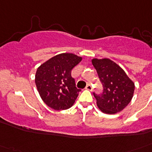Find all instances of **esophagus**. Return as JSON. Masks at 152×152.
I'll return each mask as SVG.
<instances>
[{"instance_id":"esophagus-1","label":"esophagus","mask_w":152,"mask_h":152,"mask_svg":"<svg viewBox=\"0 0 152 152\" xmlns=\"http://www.w3.org/2000/svg\"><path fill=\"white\" fill-rule=\"evenodd\" d=\"M85 88L88 91H92V86L91 85V84H88V85L86 86Z\"/></svg>"}]
</instances>
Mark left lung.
<instances>
[{
    "instance_id": "obj_1",
    "label": "left lung",
    "mask_w": 152,
    "mask_h": 152,
    "mask_svg": "<svg viewBox=\"0 0 152 152\" xmlns=\"http://www.w3.org/2000/svg\"><path fill=\"white\" fill-rule=\"evenodd\" d=\"M103 85L102 95H95L97 106L102 113L114 114L128 106L134 94V82L115 62L108 58L91 60Z\"/></svg>"
}]
</instances>
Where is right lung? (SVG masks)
I'll use <instances>...</instances> for the list:
<instances>
[{"instance_id": "1", "label": "right lung", "mask_w": 152, "mask_h": 152, "mask_svg": "<svg viewBox=\"0 0 152 152\" xmlns=\"http://www.w3.org/2000/svg\"><path fill=\"white\" fill-rule=\"evenodd\" d=\"M82 61L73 53H63L44 62L35 73V84L42 101L55 110L70 108L80 89L71 76L72 69Z\"/></svg>"}]
</instances>
